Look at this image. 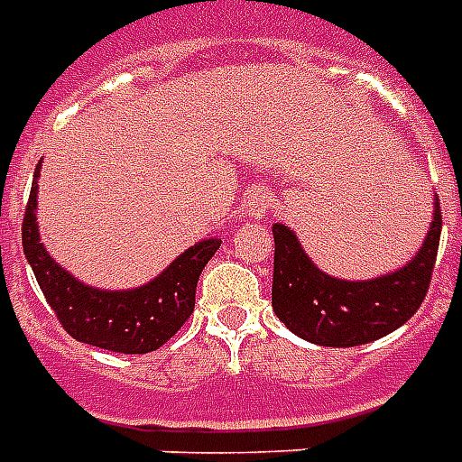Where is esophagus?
Instances as JSON below:
<instances>
[{
	"label": "esophagus",
	"instance_id": "obj_1",
	"mask_svg": "<svg viewBox=\"0 0 462 462\" xmlns=\"http://www.w3.org/2000/svg\"><path fill=\"white\" fill-rule=\"evenodd\" d=\"M274 208V193L266 186H252L245 193V213L249 217H262Z\"/></svg>",
	"mask_w": 462,
	"mask_h": 462
}]
</instances>
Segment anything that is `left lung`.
Segmentation results:
<instances>
[{
  "label": "left lung",
  "mask_w": 462,
  "mask_h": 462,
  "mask_svg": "<svg viewBox=\"0 0 462 462\" xmlns=\"http://www.w3.org/2000/svg\"><path fill=\"white\" fill-rule=\"evenodd\" d=\"M440 205L419 254L399 272L372 282L323 274L286 225H274L272 306L293 336L323 347H355L389 336L419 310L431 283L440 242Z\"/></svg>",
  "instance_id": "left-lung-1"
}]
</instances>
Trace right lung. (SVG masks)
Instances as JSON below:
<instances>
[{"label": "right lung", "mask_w": 462, "mask_h": 462, "mask_svg": "<svg viewBox=\"0 0 462 462\" xmlns=\"http://www.w3.org/2000/svg\"><path fill=\"white\" fill-rule=\"evenodd\" d=\"M39 169L33 171L31 196L22 222L23 254L36 274L41 291L68 336L102 350L144 355L159 350L179 333L196 309L198 276L220 249V240H203L171 262L166 272L142 289L100 291L68 274L51 259L39 240L36 190Z\"/></svg>", "instance_id": "obj_1"}]
</instances>
